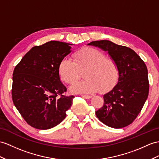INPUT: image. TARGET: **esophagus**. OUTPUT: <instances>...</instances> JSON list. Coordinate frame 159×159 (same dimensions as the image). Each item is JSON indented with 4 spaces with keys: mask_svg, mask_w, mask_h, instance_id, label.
Segmentation results:
<instances>
[{
    "mask_svg": "<svg viewBox=\"0 0 159 159\" xmlns=\"http://www.w3.org/2000/svg\"><path fill=\"white\" fill-rule=\"evenodd\" d=\"M83 98H86V99H90L92 98V96H88V95H82Z\"/></svg>",
    "mask_w": 159,
    "mask_h": 159,
    "instance_id": "34e87169",
    "label": "esophagus"
}]
</instances>
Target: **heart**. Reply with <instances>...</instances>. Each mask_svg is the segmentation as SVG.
I'll return each mask as SVG.
<instances>
[{"mask_svg": "<svg viewBox=\"0 0 159 159\" xmlns=\"http://www.w3.org/2000/svg\"><path fill=\"white\" fill-rule=\"evenodd\" d=\"M86 80L75 83L71 91L75 93L92 94L109 90L117 83L119 70L115 62L107 58L100 50L87 47L77 50L73 55V60L63 58L59 65V73L61 80L72 84L79 79L80 69H86Z\"/></svg>", "mask_w": 159, "mask_h": 159, "instance_id": "obj_1", "label": "heart"}]
</instances>
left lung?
Here are the masks:
<instances>
[{
  "mask_svg": "<svg viewBox=\"0 0 159 159\" xmlns=\"http://www.w3.org/2000/svg\"><path fill=\"white\" fill-rule=\"evenodd\" d=\"M88 45L107 51L117 65L118 82L103 96L104 104L97 111L100 121L113 128H122L131 124L148 98V69L144 62L132 49L109 40L93 41Z\"/></svg>",
  "mask_w": 159,
  "mask_h": 159,
  "instance_id": "8db88e82",
  "label": "left lung"
}]
</instances>
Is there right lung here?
<instances>
[{
  "mask_svg": "<svg viewBox=\"0 0 159 159\" xmlns=\"http://www.w3.org/2000/svg\"><path fill=\"white\" fill-rule=\"evenodd\" d=\"M71 44L50 41L27 52L13 73L14 105L28 124L48 129L66 117L73 96L63 94L67 88L61 82L59 65L71 52Z\"/></svg>",
  "mask_w": 159,
  "mask_h": 159,
  "instance_id": "obj_1",
  "label": "right lung"
}]
</instances>
